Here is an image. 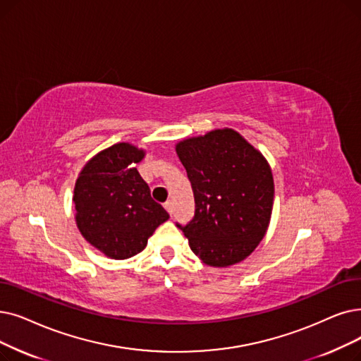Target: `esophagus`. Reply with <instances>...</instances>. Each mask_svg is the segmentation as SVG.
<instances>
[{"label": "esophagus", "mask_w": 361, "mask_h": 361, "mask_svg": "<svg viewBox=\"0 0 361 361\" xmlns=\"http://www.w3.org/2000/svg\"><path fill=\"white\" fill-rule=\"evenodd\" d=\"M165 209L172 215V212H174V202H172V200H166L165 202Z\"/></svg>", "instance_id": "esophagus-1"}]
</instances>
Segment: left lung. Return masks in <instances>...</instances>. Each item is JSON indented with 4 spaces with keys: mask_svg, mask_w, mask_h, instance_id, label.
<instances>
[{
    "mask_svg": "<svg viewBox=\"0 0 361 361\" xmlns=\"http://www.w3.org/2000/svg\"><path fill=\"white\" fill-rule=\"evenodd\" d=\"M176 152L195 195V216L177 224L193 252L228 267L254 252L269 228L274 181L261 152L231 128L185 138Z\"/></svg>",
    "mask_w": 361,
    "mask_h": 361,
    "instance_id": "left-lung-1",
    "label": "left lung"
}]
</instances>
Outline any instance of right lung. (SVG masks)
I'll return each mask as SVG.
<instances>
[{"label":"right lung","mask_w":361,"mask_h":361,"mask_svg":"<svg viewBox=\"0 0 361 361\" xmlns=\"http://www.w3.org/2000/svg\"><path fill=\"white\" fill-rule=\"evenodd\" d=\"M145 154L130 143H116L92 156L76 178V226L109 258L127 259L142 252L153 231L169 218L135 168Z\"/></svg>","instance_id":"right-lung-1"}]
</instances>
